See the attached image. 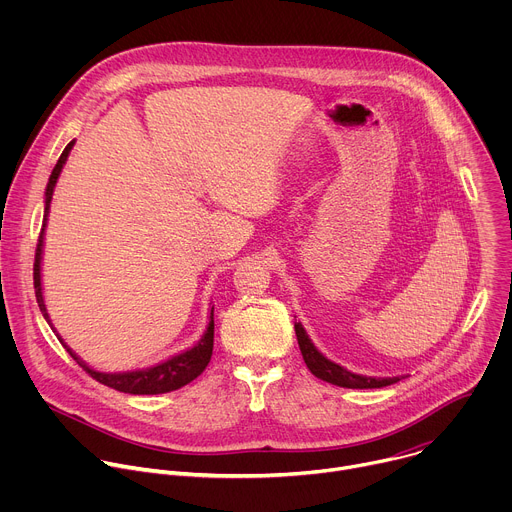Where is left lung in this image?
<instances>
[{"instance_id":"obj_1","label":"left lung","mask_w":512,"mask_h":512,"mask_svg":"<svg viewBox=\"0 0 512 512\" xmlns=\"http://www.w3.org/2000/svg\"><path fill=\"white\" fill-rule=\"evenodd\" d=\"M296 336H298V344L302 350V356L308 364V369L314 377L338 385V387H346V389H381L387 385H393L397 381H401L399 377H389V379H375V377H362V375H354L346 369H342L340 364L328 360L324 354L318 352V348L312 344V340L308 338L304 326L298 322L296 324Z\"/></svg>"}]
</instances>
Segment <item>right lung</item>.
I'll list each match as a JSON object with an SVG mask.
<instances>
[{"label": "right lung", "mask_w": 512, "mask_h": 512, "mask_svg": "<svg viewBox=\"0 0 512 512\" xmlns=\"http://www.w3.org/2000/svg\"><path fill=\"white\" fill-rule=\"evenodd\" d=\"M72 145H75V141H70L64 152L60 154L52 174H50V180H48V186H46V204H44V225H42V231H40V237H38V245H36V257H34V289H36V302L40 306V312L44 314V318L48 320V312H46V306H44V298H42V283H40V261H42V245H44V227H46V216H48V210H50V200H52V192H54V186H56V180L60 176V170L72 150ZM50 324V320H48ZM54 330V328H52ZM60 344L66 348V352L77 360L79 367H83V371H87L95 381H99L101 385H107L115 391H121V393H131V395H160V393H170V391H176L184 385H188L190 381H194L198 375H202V371L208 367L210 362V356H212V344H214V308H210V322H208V328L204 332V336L198 340L196 346H192L190 350L182 352V354H176L172 358H168L166 362H160L156 364V367H150V369H143V371H131V373H99V371H93L91 367H87V364L72 352L62 338H58Z\"/></svg>", "instance_id": "add662e5"}]
</instances>
